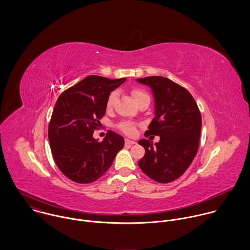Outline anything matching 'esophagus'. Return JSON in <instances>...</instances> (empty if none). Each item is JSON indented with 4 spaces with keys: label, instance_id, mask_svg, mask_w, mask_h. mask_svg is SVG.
<instances>
[{
    "label": "esophagus",
    "instance_id": "1",
    "mask_svg": "<svg viewBox=\"0 0 250 250\" xmlns=\"http://www.w3.org/2000/svg\"><path fill=\"white\" fill-rule=\"evenodd\" d=\"M136 142L134 140H130V139H127L125 138V145L126 146H132V145H135Z\"/></svg>",
    "mask_w": 250,
    "mask_h": 250
}]
</instances>
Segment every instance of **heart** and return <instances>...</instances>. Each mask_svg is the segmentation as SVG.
I'll return each mask as SVG.
<instances>
[{"instance_id": "1", "label": "heart", "mask_w": 250, "mask_h": 250, "mask_svg": "<svg viewBox=\"0 0 250 250\" xmlns=\"http://www.w3.org/2000/svg\"><path fill=\"white\" fill-rule=\"evenodd\" d=\"M131 94H132V96L134 97L136 103L139 102L141 99H144V98H146V97H148V95H147L144 90L138 89V88L132 89ZM118 96H119L118 91H113V92L109 95L108 100H106V108H108V109H112V108H113V106H114L115 104H116V102H117ZM119 128H120L123 132H125V133H126V134H128V135H131V134H133V133L135 132V124L130 123V122H123V123H121V124L119 125Z\"/></svg>"}]
</instances>
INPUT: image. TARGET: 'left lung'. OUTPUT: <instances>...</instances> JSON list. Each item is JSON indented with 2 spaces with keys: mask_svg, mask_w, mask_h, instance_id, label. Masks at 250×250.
<instances>
[{
  "mask_svg": "<svg viewBox=\"0 0 250 250\" xmlns=\"http://www.w3.org/2000/svg\"><path fill=\"white\" fill-rule=\"evenodd\" d=\"M136 81L151 88L155 103V117L145 135L160 136L155 145L147 139L138 141L146 149L138 166L158 183L172 182L184 174L197 154L201 113L193 96L168 78L150 76Z\"/></svg>",
  "mask_w": 250,
  "mask_h": 250,
  "instance_id": "8db88e82",
  "label": "left lung"
}]
</instances>
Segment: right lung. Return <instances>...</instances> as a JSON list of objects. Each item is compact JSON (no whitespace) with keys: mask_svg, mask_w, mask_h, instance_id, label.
<instances>
[{"mask_svg":"<svg viewBox=\"0 0 250 250\" xmlns=\"http://www.w3.org/2000/svg\"><path fill=\"white\" fill-rule=\"evenodd\" d=\"M125 80L88 76L57 99L48 139L56 165L70 180L80 184L96 181L125 146L124 137L112 130L101 142L93 133L101 125L109 95Z\"/></svg>","mask_w":250,"mask_h":250,"instance_id":"right-lung-1","label":"right lung"}]
</instances>
